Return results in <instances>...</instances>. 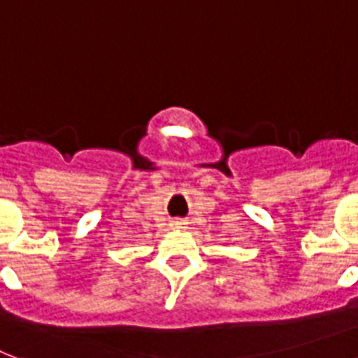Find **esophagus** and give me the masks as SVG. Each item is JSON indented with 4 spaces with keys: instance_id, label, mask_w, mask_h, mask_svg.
I'll return each mask as SVG.
<instances>
[{
    "instance_id": "obj_1",
    "label": "esophagus",
    "mask_w": 358,
    "mask_h": 358,
    "mask_svg": "<svg viewBox=\"0 0 358 358\" xmlns=\"http://www.w3.org/2000/svg\"><path fill=\"white\" fill-rule=\"evenodd\" d=\"M176 224H177V227H179V224H181V222H176Z\"/></svg>"
}]
</instances>
